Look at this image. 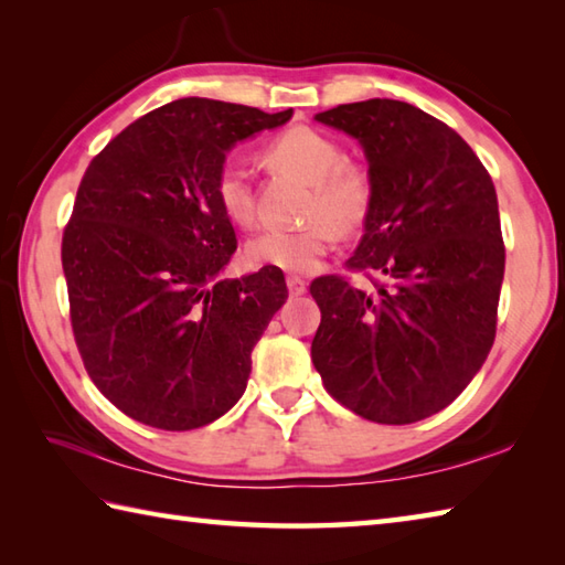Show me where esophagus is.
<instances>
[{
    "label": "esophagus",
    "mask_w": 565,
    "mask_h": 565,
    "mask_svg": "<svg viewBox=\"0 0 565 565\" xmlns=\"http://www.w3.org/2000/svg\"><path fill=\"white\" fill-rule=\"evenodd\" d=\"M286 286H289L291 296H303L308 289V284L301 279V276H286Z\"/></svg>",
    "instance_id": "obj_1"
}]
</instances>
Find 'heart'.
Listing matches in <instances>:
<instances>
[{"mask_svg": "<svg viewBox=\"0 0 565 565\" xmlns=\"http://www.w3.org/2000/svg\"><path fill=\"white\" fill-rule=\"evenodd\" d=\"M276 172L294 174L310 184L303 227H264L245 245V257L255 267L281 271H313L338 243L340 233H354L374 209V177L369 164L352 154L332 136L310 126H291L262 148ZM215 199L237 225L257 218V196L247 167L225 160L215 174Z\"/></svg>", "mask_w": 565, "mask_h": 565, "instance_id": "1", "label": "heart"}]
</instances>
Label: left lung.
<instances>
[{
	"label": "left lung",
	"instance_id": "left-lung-1",
	"mask_svg": "<svg viewBox=\"0 0 565 565\" xmlns=\"http://www.w3.org/2000/svg\"><path fill=\"white\" fill-rule=\"evenodd\" d=\"M362 142L374 209L347 269L310 284L320 328L310 356L326 391L359 417L411 425L439 413L495 340L505 245L493 179L471 146L413 104L369 99L316 116Z\"/></svg>",
	"mask_w": 565,
	"mask_h": 565
}]
</instances>
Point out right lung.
Returning <instances> with one entry per match:
<instances>
[{"label":"right lung","instance_id":"add662e5","mask_svg":"<svg viewBox=\"0 0 565 565\" xmlns=\"http://www.w3.org/2000/svg\"><path fill=\"white\" fill-rule=\"evenodd\" d=\"M291 116L177 99L124 128L82 177L63 233L72 334L94 386L142 425L196 429L245 393L289 291L271 267L218 281L237 239L215 174L237 140Z\"/></svg>","mask_w":565,"mask_h":565}]
</instances>
